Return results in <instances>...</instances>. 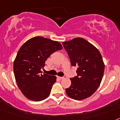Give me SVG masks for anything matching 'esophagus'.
I'll list each match as a JSON object with an SVG mask.
<instances>
[{
  "mask_svg": "<svg viewBox=\"0 0 120 120\" xmlns=\"http://www.w3.org/2000/svg\"><path fill=\"white\" fill-rule=\"evenodd\" d=\"M57 78H58V79H60V80H62V79H63V77H60V76H57Z\"/></svg>",
  "mask_w": 120,
  "mask_h": 120,
  "instance_id": "esophagus-1",
  "label": "esophagus"
}]
</instances>
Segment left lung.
Here are the masks:
<instances>
[{
  "label": "left lung",
  "instance_id": "8db88e82",
  "mask_svg": "<svg viewBox=\"0 0 120 120\" xmlns=\"http://www.w3.org/2000/svg\"><path fill=\"white\" fill-rule=\"evenodd\" d=\"M71 64L77 66V76L71 78L66 94L75 100L90 97L99 87L104 72V63L98 49L82 38L63 42Z\"/></svg>",
  "mask_w": 120,
  "mask_h": 120
}]
</instances>
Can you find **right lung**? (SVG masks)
<instances>
[{
    "mask_svg": "<svg viewBox=\"0 0 120 120\" xmlns=\"http://www.w3.org/2000/svg\"><path fill=\"white\" fill-rule=\"evenodd\" d=\"M58 41L35 37L24 43L18 51L13 64L14 74L20 90L29 99L44 100L49 96L57 77L42 74L47 58L62 49Z\"/></svg>",
    "mask_w": 120,
    "mask_h": 120,
    "instance_id": "add662e5",
    "label": "right lung"
}]
</instances>
